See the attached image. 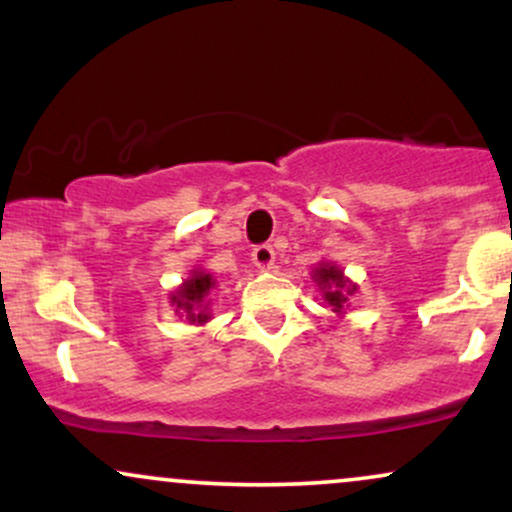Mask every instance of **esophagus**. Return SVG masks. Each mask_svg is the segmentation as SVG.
Segmentation results:
<instances>
[{"mask_svg": "<svg viewBox=\"0 0 512 512\" xmlns=\"http://www.w3.org/2000/svg\"><path fill=\"white\" fill-rule=\"evenodd\" d=\"M252 262H255V267L260 269H272L274 267L272 245H257V248L252 250Z\"/></svg>", "mask_w": 512, "mask_h": 512, "instance_id": "34e87169", "label": "esophagus"}]
</instances>
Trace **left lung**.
<instances>
[{"instance_id": "8db88e82", "label": "left lung", "mask_w": 512, "mask_h": 512, "mask_svg": "<svg viewBox=\"0 0 512 512\" xmlns=\"http://www.w3.org/2000/svg\"><path fill=\"white\" fill-rule=\"evenodd\" d=\"M313 281L320 286L322 298L332 305L334 313L342 315L344 310L349 308V298L356 293V284H351V281L346 279L344 272L337 267V264H330V262L317 264L313 272Z\"/></svg>"}]
</instances>
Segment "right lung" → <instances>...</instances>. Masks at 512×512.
<instances>
[{
	"label": "right lung",
	"mask_w": 512,
	"mask_h": 512,
	"mask_svg": "<svg viewBox=\"0 0 512 512\" xmlns=\"http://www.w3.org/2000/svg\"><path fill=\"white\" fill-rule=\"evenodd\" d=\"M214 286V276L204 272V269H192L190 279L182 281L180 289L170 296V303L175 305V313L187 317L192 325H204L209 320L207 296Z\"/></svg>",
	"instance_id": "1"
}]
</instances>
